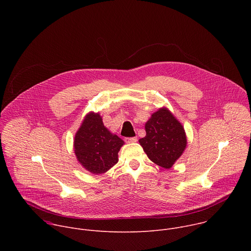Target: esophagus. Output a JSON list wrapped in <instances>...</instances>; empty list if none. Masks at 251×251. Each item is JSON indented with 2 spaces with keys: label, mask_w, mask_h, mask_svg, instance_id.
I'll list each match as a JSON object with an SVG mask.
<instances>
[{
  "label": "esophagus",
  "mask_w": 251,
  "mask_h": 251,
  "mask_svg": "<svg viewBox=\"0 0 251 251\" xmlns=\"http://www.w3.org/2000/svg\"><path fill=\"white\" fill-rule=\"evenodd\" d=\"M126 143H135L137 142V137H127L124 139Z\"/></svg>",
  "instance_id": "1"
}]
</instances>
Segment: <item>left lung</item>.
Returning <instances> with one entry per match:
<instances>
[{"instance_id": "obj_1", "label": "left lung", "mask_w": 251, "mask_h": 251, "mask_svg": "<svg viewBox=\"0 0 251 251\" xmlns=\"http://www.w3.org/2000/svg\"><path fill=\"white\" fill-rule=\"evenodd\" d=\"M145 129L146 136L139 140L140 145L152 162L170 169L187 146L182 124L168 109L162 108L152 114Z\"/></svg>"}]
</instances>
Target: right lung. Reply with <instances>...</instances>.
<instances>
[{
    "label": "right lung",
    "instance_id": "obj_1",
    "mask_svg": "<svg viewBox=\"0 0 251 251\" xmlns=\"http://www.w3.org/2000/svg\"><path fill=\"white\" fill-rule=\"evenodd\" d=\"M124 142L111 134L98 113L88 114L75 138V152L79 163L94 175L105 173L118 162Z\"/></svg>",
    "mask_w": 251,
    "mask_h": 251
}]
</instances>
